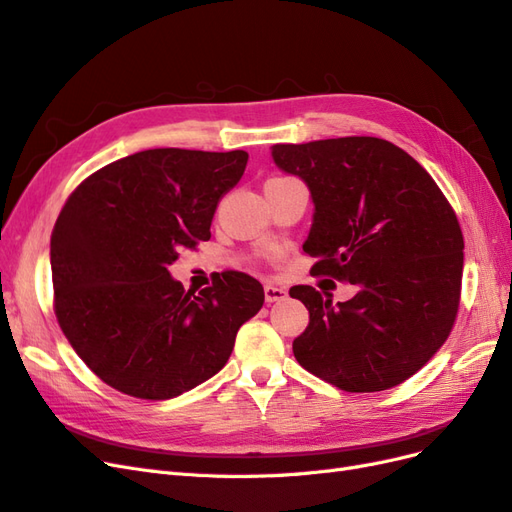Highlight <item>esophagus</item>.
Masks as SVG:
<instances>
[{
  "label": "esophagus",
  "mask_w": 512,
  "mask_h": 512,
  "mask_svg": "<svg viewBox=\"0 0 512 512\" xmlns=\"http://www.w3.org/2000/svg\"><path fill=\"white\" fill-rule=\"evenodd\" d=\"M265 299H267V303L282 301V299H286V290H284V288H280V286L267 284V286H265Z\"/></svg>",
  "instance_id": "1"
}]
</instances>
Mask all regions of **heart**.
<instances>
[{
  "instance_id": "heart-1",
  "label": "heart",
  "mask_w": 512,
  "mask_h": 512,
  "mask_svg": "<svg viewBox=\"0 0 512 512\" xmlns=\"http://www.w3.org/2000/svg\"><path fill=\"white\" fill-rule=\"evenodd\" d=\"M273 179H280V177H273Z\"/></svg>"
}]
</instances>
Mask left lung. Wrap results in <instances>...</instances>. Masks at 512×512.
Listing matches in <instances>:
<instances>
[{"label": "left lung", "mask_w": 512, "mask_h": 512, "mask_svg": "<svg viewBox=\"0 0 512 512\" xmlns=\"http://www.w3.org/2000/svg\"><path fill=\"white\" fill-rule=\"evenodd\" d=\"M271 156L312 192L303 243L316 258L312 275L356 286L337 305L312 286L290 288L309 309L294 359L348 393L393 389L440 350L457 318L463 235L451 203L421 164L382 138L273 145Z\"/></svg>", "instance_id": "1"}]
</instances>
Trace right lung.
I'll return each instance as SVG.
<instances>
[{"label": "right lung", "mask_w": 512, "mask_h": 512, "mask_svg": "<svg viewBox=\"0 0 512 512\" xmlns=\"http://www.w3.org/2000/svg\"><path fill=\"white\" fill-rule=\"evenodd\" d=\"M247 153L147 149L106 164L76 188L51 235L53 305L85 365L138 399H170L226 365L265 290L224 271L198 294L168 267L209 241L220 198Z\"/></svg>", "instance_id": "add662e5"}]
</instances>
